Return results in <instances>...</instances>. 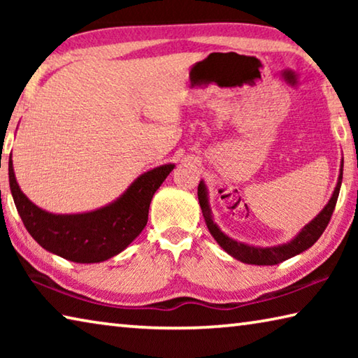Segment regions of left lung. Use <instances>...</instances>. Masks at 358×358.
I'll use <instances>...</instances> for the list:
<instances>
[{
  "label": "left lung",
  "instance_id": "1",
  "mask_svg": "<svg viewBox=\"0 0 358 358\" xmlns=\"http://www.w3.org/2000/svg\"><path fill=\"white\" fill-rule=\"evenodd\" d=\"M343 164L344 162H341L338 183H336L335 191L331 194L329 203H327L322 208V211H320V213L314 217L311 222H308L292 240L278 246L264 248V246L246 245V243H241V241L230 238L226 234L221 232V229L213 222V216H211L207 186H205L203 181H201L197 187V196H199V203H201V208L203 213V220L207 222L210 234L213 235V238L217 241V245H220L227 254L240 260V262L251 264V265H276L282 262V260H287L290 257L296 256V254L306 251L308 248H311L314 243H316L325 230V227L329 226L330 217L333 215V210H335V205L339 196V187H341Z\"/></svg>",
  "mask_w": 358,
  "mask_h": 358
}]
</instances>
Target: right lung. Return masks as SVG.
I'll list each match as a JSON object with an SVG mask.
<instances>
[{
  "instance_id": "add662e5",
  "label": "right lung",
  "mask_w": 358,
  "mask_h": 358,
  "mask_svg": "<svg viewBox=\"0 0 358 358\" xmlns=\"http://www.w3.org/2000/svg\"><path fill=\"white\" fill-rule=\"evenodd\" d=\"M173 167L164 164L151 169L136 178L117 201L77 215H53L34 205L17 183L12 159L9 185L23 224L44 250L77 264H96L117 256L138 237L147 226L151 199Z\"/></svg>"
}]
</instances>
